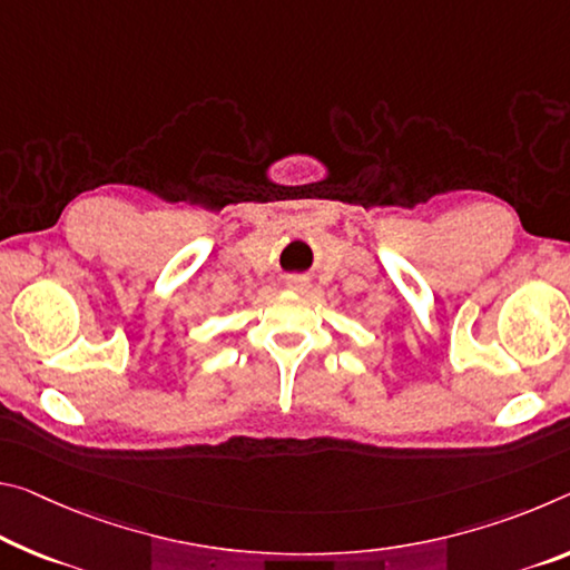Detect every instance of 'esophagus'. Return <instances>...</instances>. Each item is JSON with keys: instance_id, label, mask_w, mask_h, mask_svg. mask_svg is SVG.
Masks as SVG:
<instances>
[{"instance_id": "esophagus-1", "label": "esophagus", "mask_w": 570, "mask_h": 570, "mask_svg": "<svg viewBox=\"0 0 570 570\" xmlns=\"http://www.w3.org/2000/svg\"><path fill=\"white\" fill-rule=\"evenodd\" d=\"M286 288H292V292H306V288H309V278H306V276H288Z\"/></svg>"}]
</instances>
